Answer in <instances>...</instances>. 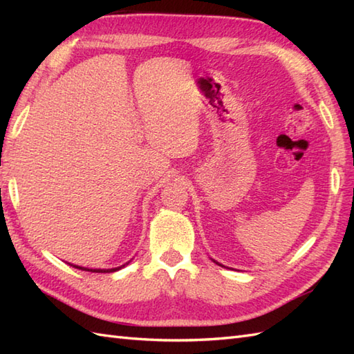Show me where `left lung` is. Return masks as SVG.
I'll use <instances>...</instances> for the list:
<instances>
[{
	"mask_svg": "<svg viewBox=\"0 0 354 354\" xmlns=\"http://www.w3.org/2000/svg\"><path fill=\"white\" fill-rule=\"evenodd\" d=\"M216 263H217V261H216ZM217 265H219V263H217Z\"/></svg>",
	"mask_w": 354,
	"mask_h": 354,
	"instance_id": "left-lung-1",
	"label": "left lung"
}]
</instances>
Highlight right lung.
Masks as SVG:
<instances>
[{
	"label": "right lung",
	"instance_id": "add662e5",
	"mask_svg": "<svg viewBox=\"0 0 354 354\" xmlns=\"http://www.w3.org/2000/svg\"><path fill=\"white\" fill-rule=\"evenodd\" d=\"M71 266L82 269V270H89V272H115V270L122 268V266H120V268H112V269H88V268H82V266H76V265H71Z\"/></svg>",
	"mask_w": 354,
	"mask_h": 354
}]
</instances>
